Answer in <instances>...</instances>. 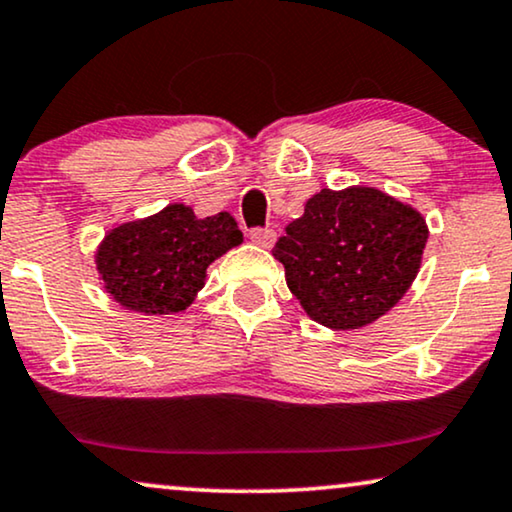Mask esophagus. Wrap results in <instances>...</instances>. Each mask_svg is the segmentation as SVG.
<instances>
[{
    "label": "esophagus",
    "instance_id": "obj_1",
    "mask_svg": "<svg viewBox=\"0 0 512 512\" xmlns=\"http://www.w3.org/2000/svg\"><path fill=\"white\" fill-rule=\"evenodd\" d=\"M250 241H255L262 248H271L276 243V231L274 229H250Z\"/></svg>",
    "mask_w": 512,
    "mask_h": 512
}]
</instances>
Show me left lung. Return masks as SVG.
<instances>
[{
  "instance_id": "left-lung-1",
  "label": "left lung",
  "mask_w": 512,
  "mask_h": 512,
  "mask_svg": "<svg viewBox=\"0 0 512 512\" xmlns=\"http://www.w3.org/2000/svg\"><path fill=\"white\" fill-rule=\"evenodd\" d=\"M426 241L421 213L379 189H320L285 227L274 257L316 323L358 330L410 290Z\"/></svg>"
}]
</instances>
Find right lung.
Masks as SVG:
<instances>
[{"label": "right lung", "mask_w": 512, "mask_h": 512, "mask_svg": "<svg viewBox=\"0 0 512 512\" xmlns=\"http://www.w3.org/2000/svg\"><path fill=\"white\" fill-rule=\"evenodd\" d=\"M243 241L229 213L199 217L170 203L152 217L112 229L95 264L105 290L126 309L145 316L185 311L203 288L206 269Z\"/></svg>", "instance_id": "right-lung-1"}]
</instances>
